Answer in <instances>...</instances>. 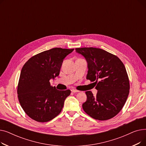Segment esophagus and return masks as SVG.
<instances>
[{
	"mask_svg": "<svg viewBox=\"0 0 146 146\" xmlns=\"http://www.w3.org/2000/svg\"><path fill=\"white\" fill-rule=\"evenodd\" d=\"M71 91L72 92H73V93H77V92H79L78 90H76V89H72Z\"/></svg>",
	"mask_w": 146,
	"mask_h": 146,
	"instance_id": "obj_1",
	"label": "esophagus"
}]
</instances>
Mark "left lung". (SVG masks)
<instances>
[{"label":"left lung","mask_w":146,"mask_h":146,"mask_svg":"<svg viewBox=\"0 0 146 146\" xmlns=\"http://www.w3.org/2000/svg\"><path fill=\"white\" fill-rule=\"evenodd\" d=\"M88 62L86 79L96 85V96L86 91V101L82 108L88 115L95 119H110L120 112L127 101L129 82L125 67L115 55L101 48H75Z\"/></svg>","instance_id":"1"}]
</instances>
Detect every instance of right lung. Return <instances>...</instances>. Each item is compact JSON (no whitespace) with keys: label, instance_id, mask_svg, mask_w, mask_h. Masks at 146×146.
Returning a JSON list of instances; mask_svg holds the SVG:
<instances>
[{"label":"right lung","instance_id":"1","mask_svg":"<svg viewBox=\"0 0 146 146\" xmlns=\"http://www.w3.org/2000/svg\"><path fill=\"white\" fill-rule=\"evenodd\" d=\"M74 50L54 48L30 58L23 66L18 85V97L25 112L33 119L48 122L63 109L71 91L59 90L50 80L59 75L63 59Z\"/></svg>","mask_w":146,"mask_h":146}]
</instances>
